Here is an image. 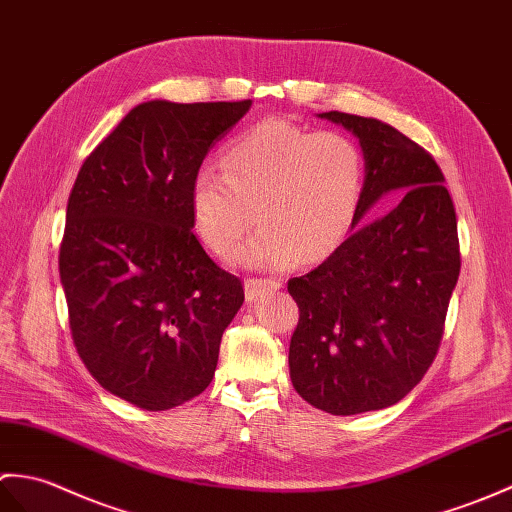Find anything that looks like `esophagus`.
Returning a JSON list of instances; mask_svg holds the SVG:
<instances>
[{"label": "esophagus", "mask_w": 512, "mask_h": 512, "mask_svg": "<svg viewBox=\"0 0 512 512\" xmlns=\"http://www.w3.org/2000/svg\"><path fill=\"white\" fill-rule=\"evenodd\" d=\"M280 287H282V282L274 280V278H247L245 280V295L249 302H254L258 298H263L265 293L278 291Z\"/></svg>", "instance_id": "34e87169"}]
</instances>
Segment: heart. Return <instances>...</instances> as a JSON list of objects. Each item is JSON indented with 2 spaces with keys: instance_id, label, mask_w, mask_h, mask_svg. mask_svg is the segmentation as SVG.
<instances>
[{
  "instance_id": "1",
  "label": "heart",
  "mask_w": 512,
  "mask_h": 512,
  "mask_svg": "<svg viewBox=\"0 0 512 512\" xmlns=\"http://www.w3.org/2000/svg\"><path fill=\"white\" fill-rule=\"evenodd\" d=\"M221 162L223 173L203 166L190 186L195 230L214 254L241 241L254 210L260 230L232 260L258 269L320 263L357 223L363 155L346 133L267 118L234 138Z\"/></svg>"
}]
</instances>
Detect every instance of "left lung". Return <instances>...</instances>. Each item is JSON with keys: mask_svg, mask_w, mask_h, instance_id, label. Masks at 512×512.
<instances>
[{"mask_svg": "<svg viewBox=\"0 0 512 512\" xmlns=\"http://www.w3.org/2000/svg\"><path fill=\"white\" fill-rule=\"evenodd\" d=\"M320 118L359 138L366 177L357 223L383 195L403 192L399 206L287 287L300 309L289 346L295 392L317 410L352 416L399 403L434 361L460 276L458 221L423 146L374 118Z\"/></svg>", "mask_w": 512, "mask_h": 512, "instance_id": "8db88e82", "label": "left lung"}]
</instances>
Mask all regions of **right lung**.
Masks as SVG:
<instances>
[{
    "mask_svg": "<svg viewBox=\"0 0 512 512\" xmlns=\"http://www.w3.org/2000/svg\"><path fill=\"white\" fill-rule=\"evenodd\" d=\"M252 100H149L78 170L59 254L72 339L107 392L149 412L208 388L245 300L192 232V177Z\"/></svg>",
    "mask_w": 512,
    "mask_h": 512,
    "instance_id": "1",
    "label": "right lung"
}]
</instances>
